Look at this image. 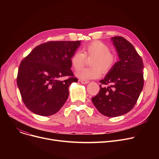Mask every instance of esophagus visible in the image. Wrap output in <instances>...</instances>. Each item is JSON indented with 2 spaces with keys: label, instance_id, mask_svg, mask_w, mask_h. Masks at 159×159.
I'll return each mask as SVG.
<instances>
[{
  "label": "esophagus",
  "instance_id": "34e87169",
  "mask_svg": "<svg viewBox=\"0 0 159 159\" xmlns=\"http://www.w3.org/2000/svg\"><path fill=\"white\" fill-rule=\"evenodd\" d=\"M79 81L82 83V84H87L89 82L88 80H79Z\"/></svg>",
  "mask_w": 159,
  "mask_h": 159
}]
</instances>
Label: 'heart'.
Wrapping results in <instances>:
<instances>
[{
	"instance_id": "b5f03b06",
	"label": "heart",
	"mask_w": 159,
	"mask_h": 159,
	"mask_svg": "<svg viewBox=\"0 0 159 159\" xmlns=\"http://www.w3.org/2000/svg\"><path fill=\"white\" fill-rule=\"evenodd\" d=\"M82 53L75 52L71 57L70 62L75 70H79L85 62V58H91V68L82 69L76 73V76L81 80L95 79L101 77L102 71L106 73L110 71L116 61V56L110 52V49L100 41L92 42L82 49Z\"/></svg>"
}]
</instances>
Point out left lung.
Here are the masks:
<instances>
[{
    "mask_svg": "<svg viewBox=\"0 0 159 159\" xmlns=\"http://www.w3.org/2000/svg\"><path fill=\"white\" fill-rule=\"evenodd\" d=\"M111 40L117 52L119 61L99 82L98 93L91 98L101 114L115 117L126 114L135 106L144 86L143 61L133 46L122 37Z\"/></svg>",
    "mask_w": 159,
    "mask_h": 159,
    "instance_id": "1",
    "label": "left lung"
}]
</instances>
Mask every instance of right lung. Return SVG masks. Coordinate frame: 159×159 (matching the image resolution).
Masks as SVG:
<instances>
[{
	"label": "right lung",
	"mask_w": 159,
	"mask_h": 159,
	"mask_svg": "<svg viewBox=\"0 0 159 159\" xmlns=\"http://www.w3.org/2000/svg\"><path fill=\"white\" fill-rule=\"evenodd\" d=\"M79 41H50L33 49L20 62L16 83L23 102L41 116L60 110L69 96V86L77 82L71 70V55ZM68 76V79L61 78Z\"/></svg>",
	"instance_id": "right-lung-1"
}]
</instances>
